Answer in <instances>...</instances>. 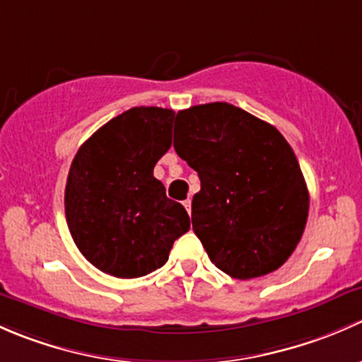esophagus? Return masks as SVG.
<instances>
[{
	"instance_id": "obj_1",
	"label": "esophagus",
	"mask_w": 362,
	"mask_h": 362,
	"mask_svg": "<svg viewBox=\"0 0 362 362\" xmlns=\"http://www.w3.org/2000/svg\"><path fill=\"white\" fill-rule=\"evenodd\" d=\"M182 206H185V209H186V211H188V214H189V212H192V200H185V202H182Z\"/></svg>"
}]
</instances>
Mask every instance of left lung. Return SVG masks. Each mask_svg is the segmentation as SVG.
Here are the masks:
<instances>
[{
  "instance_id": "left-lung-1",
  "label": "left lung",
  "mask_w": 362,
  "mask_h": 362,
  "mask_svg": "<svg viewBox=\"0 0 362 362\" xmlns=\"http://www.w3.org/2000/svg\"><path fill=\"white\" fill-rule=\"evenodd\" d=\"M174 150L200 177L193 232L211 262L247 281L293 255L308 216V189L293 148L274 125L228 103L177 113Z\"/></svg>"
}]
</instances>
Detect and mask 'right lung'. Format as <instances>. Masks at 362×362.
Returning <instances> with one entry per match:
<instances>
[{"label":"right lung","mask_w":362,"mask_h":362,"mask_svg":"<svg viewBox=\"0 0 362 362\" xmlns=\"http://www.w3.org/2000/svg\"><path fill=\"white\" fill-rule=\"evenodd\" d=\"M174 111L139 106L92 134L74 155L66 221L81 255L104 274L136 279L163 267L189 230L180 202L153 176L173 144Z\"/></svg>","instance_id":"1"}]
</instances>
